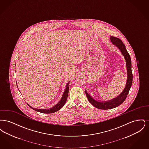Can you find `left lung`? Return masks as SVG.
<instances>
[{
  "instance_id": "obj_1",
  "label": "left lung",
  "mask_w": 149,
  "mask_h": 149,
  "mask_svg": "<svg viewBox=\"0 0 149 149\" xmlns=\"http://www.w3.org/2000/svg\"><path fill=\"white\" fill-rule=\"evenodd\" d=\"M110 40L112 43L120 50V52L122 53V55L124 56L125 59L126 60L127 75V82L124 89L118 96L112 99L107 100V101L97 100L87 92L86 91H85V94L89 102L92 104L93 106L100 109H112L121 104L126 98L132 83L133 76H132V72L131 70V57L129 54L128 53L125 47V45L122 42L120 39L116 37H114L113 36L110 37Z\"/></svg>"
}]
</instances>
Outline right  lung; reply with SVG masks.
Listing matches in <instances>:
<instances>
[{"label":"right lung","instance_id":"right-lung-1","mask_svg":"<svg viewBox=\"0 0 149 149\" xmlns=\"http://www.w3.org/2000/svg\"><path fill=\"white\" fill-rule=\"evenodd\" d=\"M69 83L70 81H69L66 85V88L64 91L63 96L61 97V100L57 103L55 106H54L50 108H48V109H37V108H33L29 104L27 103V104L29 105V106L32 109H33V110H35L37 112H41V113H52L54 112H56L57 111H58L59 109H60L63 107L64 106L66 102V100L68 98V93H69Z\"/></svg>","mask_w":149,"mask_h":149}]
</instances>
